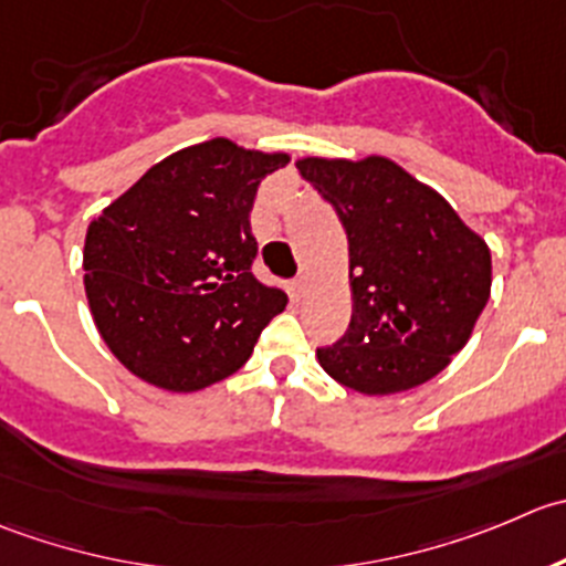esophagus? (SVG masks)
<instances>
[{
    "instance_id": "esophagus-1",
    "label": "esophagus",
    "mask_w": 566,
    "mask_h": 566,
    "mask_svg": "<svg viewBox=\"0 0 566 566\" xmlns=\"http://www.w3.org/2000/svg\"><path fill=\"white\" fill-rule=\"evenodd\" d=\"M305 289H307V277H305V275H296L294 281L289 283V294H291V300H300V296L305 294Z\"/></svg>"
}]
</instances>
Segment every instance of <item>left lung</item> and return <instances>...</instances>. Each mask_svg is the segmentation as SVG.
<instances>
[{"mask_svg":"<svg viewBox=\"0 0 566 566\" xmlns=\"http://www.w3.org/2000/svg\"><path fill=\"white\" fill-rule=\"evenodd\" d=\"M349 242L352 322L316 349L344 388L388 396L423 385L468 344L490 300V248L449 200L385 156L296 161Z\"/></svg>","mask_w":566,"mask_h":566,"instance_id":"obj_1","label":"left lung"}]
</instances>
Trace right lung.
I'll return each mask as SVG.
<instances>
[{"mask_svg": "<svg viewBox=\"0 0 566 566\" xmlns=\"http://www.w3.org/2000/svg\"><path fill=\"white\" fill-rule=\"evenodd\" d=\"M289 154L226 137L150 167L85 237L93 322L132 374L172 394L209 388L248 363L289 296L250 272L259 184Z\"/></svg>", "mask_w": 566, "mask_h": 566, "instance_id": "right-lung-1", "label": "right lung"}]
</instances>
